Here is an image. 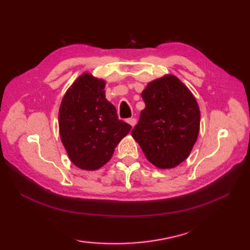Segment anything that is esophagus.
I'll return each mask as SVG.
<instances>
[{
	"label": "esophagus",
	"instance_id": "1",
	"mask_svg": "<svg viewBox=\"0 0 250 250\" xmlns=\"http://www.w3.org/2000/svg\"><path fill=\"white\" fill-rule=\"evenodd\" d=\"M126 121H128V124L131 125L132 126H134L136 125V119L135 118H129Z\"/></svg>",
	"mask_w": 250,
	"mask_h": 250
}]
</instances>
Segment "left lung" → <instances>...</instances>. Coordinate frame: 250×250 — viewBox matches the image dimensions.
Here are the masks:
<instances>
[{
    "mask_svg": "<svg viewBox=\"0 0 250 250\" xmlns=\"http://www.w3.org/2000/svg\"><path fill=\"white\" fill-rule=\"evenodd\" d=\"M142 98L145 108L132 136L153 166H178L198 139L200 109L194 97L177 77L167 75L148 83Z\"/></svg>",
    "mask_w": 250,
    "mask_h": 250,
    "instance_id": "left-lung-1",
    "label": "left lung"
}]
</instances>
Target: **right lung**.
<instances>
[{
    "label": "right lung",
    "instance_id": "1",
    "mask_svg": "<svg viewBox=\"0 0 250 250\" xmlns=\"http://www.w3.org/2000/svg\"><path fill=\"white\" fill-rule=\"evenodd\" d=\"M105 83L83 74L67 90L59 109L61 141L76 167L93 171L109 161L131 125L105 99Z\"/></svg>",
    "mask_w": 250,
    "mask_h": 250
}]
</instances>
